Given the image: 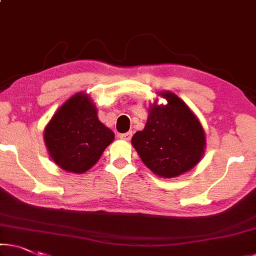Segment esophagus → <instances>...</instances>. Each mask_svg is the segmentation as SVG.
<instances>
[{
  "mask_svg": "<svg viewBox=\"0 0 256 256\" xmlns=\"http://www.w3.org/2000/svg\"><path fill=\"white\" fill-rule=\"evenodd\" d=\"M132 136V132H126V134H121L120 138L126 140V142H128V140H130Z\"/></svg>",
  "mask_w": 256,
  "mask_h": 256,
  "instance_id": "obj_1",
  "label": "esophagus"
}]
</instances>
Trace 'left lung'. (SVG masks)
<instances>
[{
  "label": "left lung",
  "mask_w": 256,
  "mask_h": 256,
  "mask_svg": "<svg viewBox=\"0 0 256 256\" xmlns=\"http://www.w3.org/2000/svg\"><path fill=\"white\" fill-rule=\"evenodd\" d=\"M167 104L158 100L148 108L143 130L132 144L143 164L159 178H172L194 168L205 154L206 134L191 108L172 92H161Z\"/></svg>",
  "instance_id": "1"
}]
</instances>
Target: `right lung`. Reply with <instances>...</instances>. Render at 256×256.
Wrapping results in <instances>:
<instances>
[{"label":"right lung","mask_w":256,"mask_h":256,"mask_svg":"<svg viewBox=\"0 0 256 256\" xmlns=\"http://www.w3.org/2000/svg\"><path fill=\"white\" fill-rule=\"evenodd\" d=\"M44 143L58 167L84 174L114 140V132L98 120L88 94L78 92L54 112L44 128Z\"/></svg>","instance_id":"1"}]
</instances>
